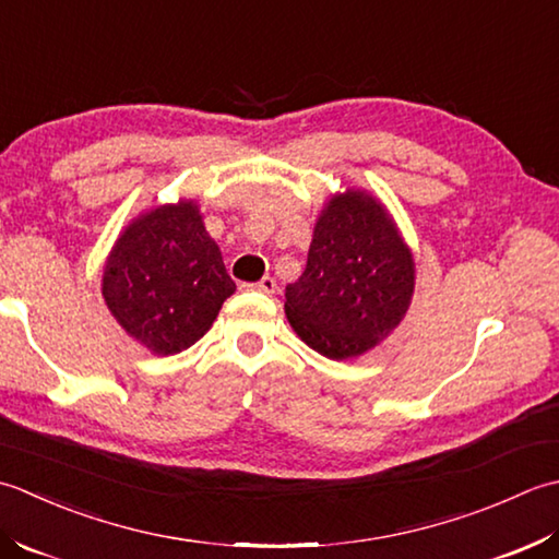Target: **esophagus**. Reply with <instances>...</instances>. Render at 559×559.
I'll return each mask as SVG.
<instances>
[{
  "label": "esophagus",
  "mask_w": 559,
  "mask_h": 559,
  "mask_svg": "<svg viewBox=\"0 0 559 559\" xmlns=\"http://www.w3.org/2000/svg\"><path fill=\"white\" fill-rule=\"evenodd\" d=\"M243 287H246V289H253V292H263V294H275V289H277V282H275V277L265 275V277L260 280V282L243 284Z\"/></svg>",
  "instance_id": "obj_1"
}]
</instances>
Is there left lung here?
Returning <instances> with one entry per match:
<instances>
[{"label":"left lung","mask_w":559,"mask_h":559,"mask_svg":"<svg viewBox=\"0 0 559 559\" xmlns=\"http://www.w3.org/2000/svg\"><path fill=\"white\" fill-rule=\"evenodd\" d=\"M413 289V255L391 216L367 192L349 190L318 216L306 270L284 292V311L318 355L349 359L389 337Z\"/></svg>","instance_id":"obj_1"}]
</instances>
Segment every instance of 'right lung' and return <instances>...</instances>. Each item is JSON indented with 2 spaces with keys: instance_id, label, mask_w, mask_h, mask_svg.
Wrapping results in <instances>:
<instances>
[{
  "instance_id": "obj_1",
  "label": "right lung",
  "mask_w": 559,
  "mask_h": 559,
  "mask_svg": "<svg viewBox=\"0 0 559 559\" xmlns=\"http://www.w3.org/2000/svg\"><path fill=\"white\" fill-rule=\"evenodd\" d=\"M234 292L219 246L192 202L164 204L132 222L104 272L110 313L154 355L195 345Z\"/></svg>"
}]
</instances>
